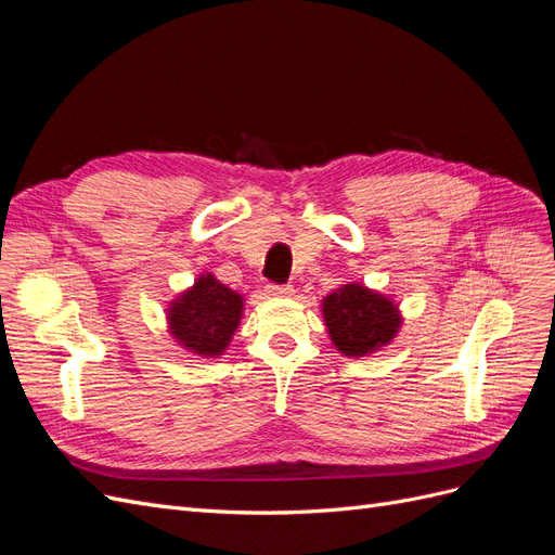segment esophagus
I'll return each instance as SVG.
<instances>
[{
  "label": "esophagus",
  "mask_w": 555,
  "mask_h": 555,
  "mask_svg": "<svg viewBox=\"0 0 555 555\" xmlns=\"http://www.w3.org/2000/svg\"><path fill=\"white\" fill-rule=\"evenodd\" d=\"M263 292L268 296H292L294 287H292V284H266Z\"/></svg>",
  "instance_id": "34e87169"
}]
</instances>
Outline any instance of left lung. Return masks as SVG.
Wrapping results in <instances>:
<instances>
[{
    "mask_svg": "<svg viewBox=\"0 0 555 555\" xmlns=\"http://www.w3.org/2000/svg\"><path fill=\"white\" fill-rule=\"evenodd\" d=\"M324 319L333 345L345 357H365L389 345L400 326L398 308L389 298L361 284H345L324 298Z\"/></svg>",
    "mask_w": 555,
    "mask_h": 555,
    "instance_id": "8db88e82",
    "label": "left lung"
}]
</instances>
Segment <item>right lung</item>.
Segmentation results:
<instances>
[{
    "instance_id": "1",
    "label": "right lung",
    "mask_w": 555,
    "mask_h": 555,
    "mask_svg": "<svg viewBox=\"0 0 555 555\" xmlns=\"http://www.w3.org/2000/svg\"><path fill=\"white\" fill-rule=\"evenodd\" d=\"M241 310V294L231 292L212 275H201L194 287L169 308L171 333L194 354L220 357L238 328Z\"/></svg>"
}]
</instances>
